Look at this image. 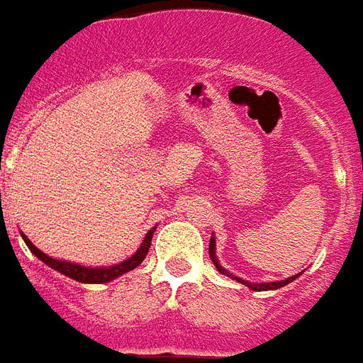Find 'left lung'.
<instances>
[{"label":"left lung","instance_id":"8db88e82","mask_svg":"<svg viewBox=\"0 0 363 363\" xmlns=\"http://www.w3.org/2000/svg\"><path fill=\"white\" fill-rule=\"evenodd\" d=\"M209 254H211V259L215 262V266H217L218 272H220V274H225V276H230L227 269L220 268V266H218L217 256H215V238H211ZM230 277H233V279H236V281H240V284L248 285V287H250V289H254V291H268V289H277V287H284V285L291 284L293 279H295V277H297V276L287 277V279H284V281H272V284H248V281H244V279H240V277H236V276H230Z\"/></svg>","mask_w":363,"mask_h":363}]
</instances>
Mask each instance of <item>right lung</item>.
<instances>
[{"label":"right lung","instance_id":"add662e5","mask_svg":"<svg viewBox=\"0 0 363 363\" xmlns=\"http://www.w3.org/2000/svg\"><path fill=\"white\" fill-rule=\"evenodd\" d=\"M152 235L154 230H148V235L145 236V242L140 244V248L136 252L135 256H130L125 262H121L117 266H111V268H84V266H78V264H70V262H60V259H54L50 256H46L45 252H40L35 246V244L30 242L27 236L23 235V240L25 244L29 246V250L45 262L46 266H50L56 272H60L64 276L72 277V279H76V281H82V284H107V281H111L115 277L123 276V274H127L130 269H135L143 259L146 258V254L150 250V242H152Z\"/></svg>","mask_w":363,"mask_h":363}]
</instances>
